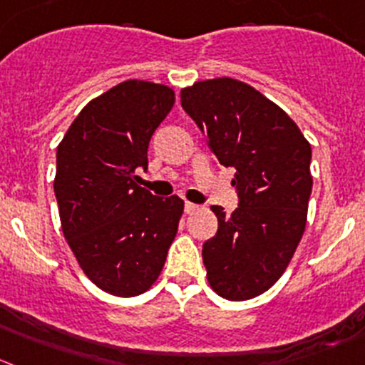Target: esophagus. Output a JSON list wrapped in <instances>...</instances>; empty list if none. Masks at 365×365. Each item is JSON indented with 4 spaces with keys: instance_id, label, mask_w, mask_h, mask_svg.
Listing matches in <instances>:
<instances>
[{
    "instance_id": "34e87169",
    "label": "esophagus",
    "mask_w": 365,
    "mask_h": 365,
    "mask_svg": "<svg viewBox=\"0 0 365 365\" xmlns=\"http://www.w3.org/2000/svg\"><path fill=\"white\" fill-rule=\"evenodd\" d=\"M197 210H199V206H197V204L185 202V211H186V213H193V211H197Z\"/></svg>"
}]
</instances>
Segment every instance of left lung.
<instances>
[{
    "instance_id": "left-lung-1",
    "label": "left lung",
    "mask_w": 365,
    "mask_h": 365,
    "mask_svg": "<svg viewBox=\"0 0 365 365\" xmlns=\"http://www.w3.org/2000/svg\"><path fill=\"white\" fill-rule=\"evenodd\" d=\"M180 106L217 161L237 170V210L211 206L218 231L202 245L207 281L224 299H252L279 279L303 238L312 147L279 106L229 76L185 88Z\"/></svg>"
}]
</instances>
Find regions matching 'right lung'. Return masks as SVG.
Returning a JSON list of instances; mask_svg holds the SVG:
<instances>
[{"instance_id": "add662e5", "label": "right lung", "mask_w": 365, "mask_h": 365, "mask_svg": "<svg viewBox=\"0 0 365 365\" xmlns=\"http://www.w3.org/2000/svg\"><path fill=\"white\" fill-rule=\"evenodd\" d=\"M175 95L168 86L127 81L91 100L57 147L53 190L64 238L103 292H147L165 267L185 200L138 186L148 143Z\"/></svg>"}]
</instances>
